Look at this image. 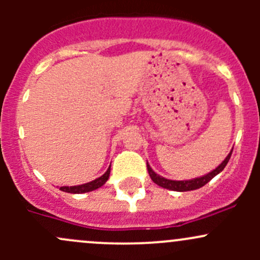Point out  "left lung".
<instances>
[{
    "label": "left lung",
    "instance_id": "1",
    "mask_svg": "<svg viewBox=\"0 0 260 260\" xmlns=\"http://www.w3.org/2000/svg\"><path fill=\"white\" fill-rule=\"evenodd\" d=\"M232 152H230V153L228 154L226 158H225L224 161L221 162V165H220L219 167H216V169H215L214 171L209 172V174L205 175V176L198 177V179H193V180H188V181H172V180H167V179H165V177H162V176H159V175H157L156 172H154L153 170H152L151 167H149L148 164H147V170H148V174H149V176H151L152 181H153L154 183H157V185H158V186H161V187L169 188V190H174V191H181V192H183V191L196 190V188H200V187H203L204 185H206V183H208L209 181H210L211 179H214V177L216 176L217 174H220V172H221L222 170H224V167L226 166L228 162H229L230 156H232Z\"/></svg>",
    "mask_w": 260,
    "mask_h": 260
}]
</instances>
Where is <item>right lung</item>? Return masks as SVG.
<instances>
[{"instance_id":"1","label":"right lung","mask_w":260,"mask_h":260,"mask_svg":"<svg viewBox=\"0 0 260 260\" xmlns=\"http://www.w3.org/2000/svg\"><path fill=\"white\" fill-rule=\"evenodd\" d=\"M109 174H111V166L107 170L106 174L103 176L98 177L96 180L91 181V182L84 183V185H78V186H62L60 187V190L64 191V192H70V193H83V192H89V191H93L99 188L101 186H103L107 182V180L109 179Z\"/></svg>"}]
</instances>
